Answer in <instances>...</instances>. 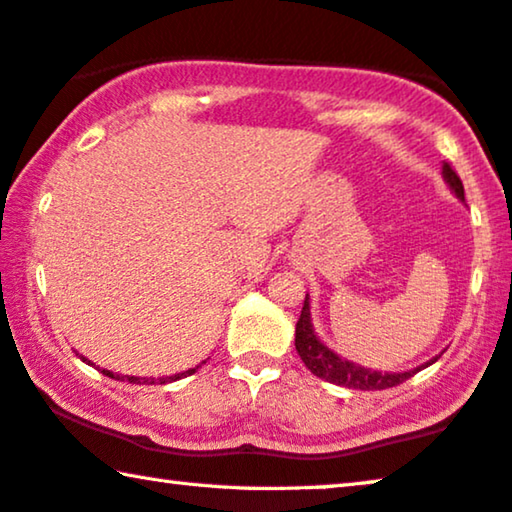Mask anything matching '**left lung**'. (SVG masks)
Wrapping results in <instances>:
<instances>
[{
    "label": "left lung",
    "instance_id": "left-lung-1",
    "mask_svg": "<svg viewBox=\"0 0 512 512\" xmlns=\"http://www.w3.org/2000/svg\"><path fill=\"white\" fill-rule=\"evenodd\" d=\"M444 180L451 185V190L455 192L460 201H465V187H462L460 176L455 174L453 167L448 162H444L442 167ZM295 348L297 355L302 357L304 366L309 368L313 375L322 377V380L338 384V387H348V389H361V391H377V389H389V387H398L405 380H410L412 375H416L421 368H426L430 364H435V359H430L428 364H423L419 368H412V371L405 373H380V371H371V368L357 366L348 359H341L327 348L325 343L320 341L313 332L311 325V311H309V295L304 297V306L300 313V320L295 325Z\"/></svg>",
    "mask_w": 512,
    "mask_h": 512
}]
</instances>
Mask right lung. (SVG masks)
<instances>
[{
	"instance_id": "1",
	"label": "right lung",
	"mask_w": 512,
	"mask_h": 512,
	"mask_svg": "<svg viewBox=\"0 0 512 512\" xmlns=\"http://www.w3.org/2000/svg\"><path fill=\"white\" fill-rule=\"evenodd\" d=\"M80 359H82V361H86V364H89V366H93V364H91V361H89V359H86V357H82V355H80ZM196 368H199V366H194V368H190V371H183V373L169 375V377H132V375H119V373L105 371V368H102V375L112 377V380H121V382H125V380H128L130 384H167V382H176V380H180V377H187V375H192V373H196Z\"/></svg>"
}]
</instances>
